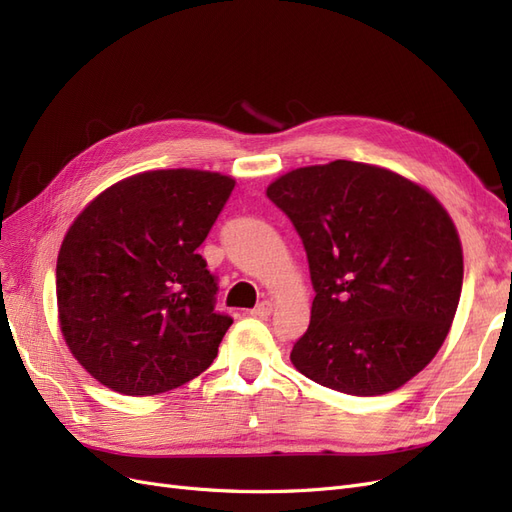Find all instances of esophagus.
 Instances as JSON below:
<instances>
[{
    "instance_id": "1",
    "label": "esophagus",
    "mask_w": 512,
    "mask_h": 512,
    "mask_svg": "<svg viewBox=\"0 0 512 512\" xmlns=\"http://www.w3.org/2000/svg\"><path fill=\"white\" fill-rule=\"evenodd\" d=\"M273 312V303L271 301H262V303H258L254 309H252V316H258V318H267L269 314Z\"/></svg>"
}]
</instances>
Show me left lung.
Returning <instances> with one entry per match:
<instances>
[{
    "label": "left lung",
    "instance_id": "left-lung-1",
    "mask_svg": "<svg viewBox=\"0 0 512 512\" xmlns=\"http://www.w3.org/2000/svg\"><path fill=\"white\" fill-rule=\"evenodd\" d=\"M316 297L290 361L327 389L374 397L423 371L451 331L463 250L440 200L389 168L335 160L277 177Z\"/></svg>",
    "mask_w": 512,
    "mask_h": 512
}]
</instances>
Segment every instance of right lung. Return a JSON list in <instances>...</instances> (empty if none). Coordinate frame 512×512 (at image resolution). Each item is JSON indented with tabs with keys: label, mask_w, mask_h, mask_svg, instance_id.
I'll use <instances>...</instances> for the list:
<instances>
[{
	"label": "right lung",
	"mask_w": 512,
	"mask_h": 512,
	"mask_svg": "<svg viewBox=\"0 0 512 512\" xmlns=\"http://www.w3.org/2000/svg\"><path fill=\"white\" fill-rule=\"evenodd\" d=\"M235 179L147 170L113 183L76 215L57 256L59 329L100 384L147 397L194 380L232 324L196 254Z\"/></svg>",
	"instance_id": "add662e5"
}]
</instances>
